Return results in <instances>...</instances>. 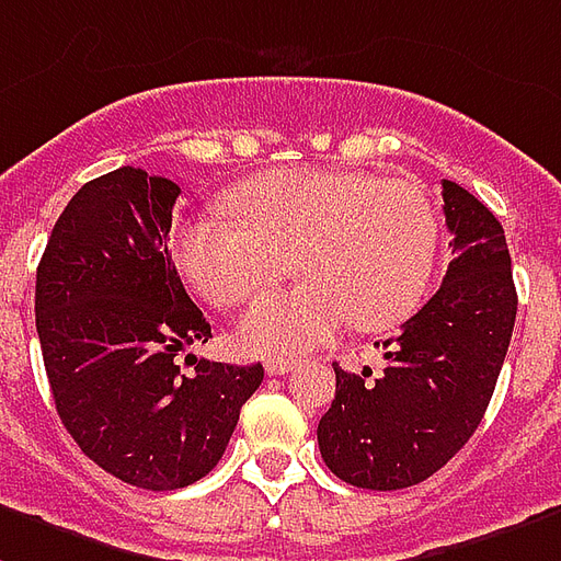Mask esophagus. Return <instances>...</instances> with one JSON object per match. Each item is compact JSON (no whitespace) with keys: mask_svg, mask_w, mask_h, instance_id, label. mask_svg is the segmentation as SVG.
<instances>
[{"mask_svg":"<svg viewBox=\"0 0 561 561\" xmlns=\"http://www.w3.org/2000/svg\"><path fill=\"white\" fill-rule=\"evenodd\" d=\"M294 365L297 363H294L291 356H267V359H264V371H267V375H288Z\"/></svg>","mask_w":561,"mask_h":561,"instance_id":"esophagus-1","label":"esophagus"}]
</instances>
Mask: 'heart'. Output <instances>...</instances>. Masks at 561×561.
<instances>
[{"instance_id":"b5f03b06","label":"heart","mask_w":561,"mask_h":561,"mask_svg":"<svg viewBox=\"0 0 561 561\" xmlns=\"http://www.w3.org/2000/svg\"><path fill=\"white\" fill-rule=\"evenodd\" d=\"M240 222L196 217L172 240L178 270L214 306H240L288 270L302 282L243 314L238 342L279 356L330 342L354 321L389 330L428 288L439 226L413 181L359 169H273L231 193Z\"/></svg>"}]
</instances>
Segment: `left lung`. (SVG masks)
<instances>
[{"instance_id":"left-lung-1","label":"left lung","mask_w":561,"mask_h":561,"mask_svg":"<svg viewBox=\"0 0 561 561\" xmlns=\"http://www.w3.org/2000/svg\"><path fill=\"white\" fill-rule=\"evenodd\" d=\"M451 231L443 285L401 333L383 368L335 365V398L318 422L330 470L354 488L401 491L446 467L491 404L517 318L512 255L500 219L455 181H443Z\"/></svg>"}]
</instances>
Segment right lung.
Listing matches in <instances>:
<instances>
[{"instance_id":"add662e5","label":"right lung","mask_w":561,"mask_h":561,"mask_svg":"<svg viewBox=\"0 0 561 561\" xmlns=\"http://www.w3.org/2000/svg\"><path fill=\"white\" fill-rule=\"evenodd\" d=\"M178 193L133 165L89 181L53 226L35 282L61 425L85 458L145 491H178L214 470L264 380L261 363L186 354L210 339V323L165 247Z\"/></svg>"}]
</instances>
